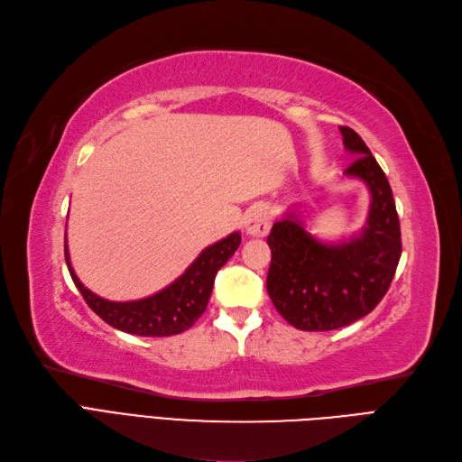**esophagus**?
<instances>
[{"label": "esophagus", "instance_id": "esophagus-1", "mask_svg": "<svg viewBox=\"0 0 462 462\" xmlns=\"http://www.w3.org/2000/svg\"><path fill=\"white\" fill-rule=\"evenodd\" d=\"M272 227V217H269L267 208L263 206H252L245 216V229L252 236H263Z\"/></svg>", "mask_w": 462, "mask_h": 462}]
</instances>
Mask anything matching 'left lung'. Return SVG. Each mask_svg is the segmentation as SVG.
Returning <instances> with one entry per match:
<instances>
[{
    "label": "left lung",
    "mask_w": 462,
    "mask_h": 462,
    "mask_svg": "<svg viewBox=\"0 0 462 462\" xmlns=\"http://www.w3.org/2000/svg\"><path fill=\"white\" fill-rule=\"evenodd\" d=\"M340 134L356 156L344 176L361 180L371 193L367 226L328 245L289 210L267 236V294L284 321L300 330H334L371 313L388 292L402 256L400 217L386 173L352 128L340 125Z\"/></svg>",
    "instance_id": "left-lung-1"
}]
</instances>
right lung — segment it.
<instances>
[{"label": "right lung", "instance_id": "add662e5", "mask_svg": "<svg viewBox=\"0 0 462 462\" xmlns=\"http://www.w3.org/2000/svg\"><path fill=\"white\" fill-rule=\"evenodd\" d=\"M238 245H241V233L235 231L204 248L199 258L185 269V273L166 289L134 301H110L88 291L72 269L67 236L65 260L76 289L105 323L135 337H171L193 327L204 313L214 289L216 273L227 263Z\"/></svg>", "mask_w": 462, "mask_h": 462}]
</instances>
